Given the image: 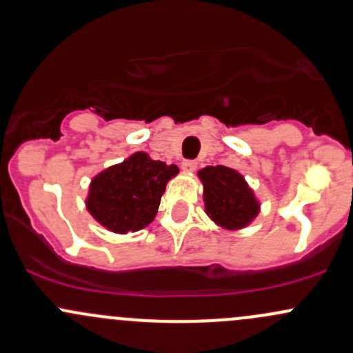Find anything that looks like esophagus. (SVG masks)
Returning <instances> with one entry per match:
<instances>
[{
    "instance_id": "1",
    "label": "esophagus",
    "mask_w": 353,
    "mask_h": 353,
    "mask_svg": "<svg viewBox=\"0 0 353 353\" xmlns=\"http://www.w3.org/2000/svg\"><path fill=\"white\" fill-rule=\"evenodd\" d=\"M183 170H186V172H192V170H196V167H198V162L196 161H183Z\"/></svg>"
}]
</instances>
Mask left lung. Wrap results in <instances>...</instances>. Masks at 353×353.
<instances>
[{
  "instance_id": "8db88e82",
  "label": "left lung",
  "mask_w": 353,
  "mask_h": 353,
  "mask_svg": "<svg viewBox=\"0 0 353 353\" xmlns=\"http://www.w3.org/2000/svg\"><path fill=\"white\" fill-rule=\"evenodd\" d=\"M205 186L206 214L226 230L243 228L259 214V201L242 174L225 165H208L198 172Z\"/></svg>"
}]
</instances>
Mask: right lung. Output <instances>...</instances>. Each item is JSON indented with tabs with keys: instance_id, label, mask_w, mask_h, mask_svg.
Here are the masks:
<instances>
[{
	"instance_id": "obj_1",
	"label": "right lung",
	"mask_w": 353,
	"mask_h": 353,
	"mask_svg": "<svg viewBox=\"0 0 353 353\" xmlns=\"http://www.w3.org/2000/svg\"><path fill=\"white\" fill-rule=\"evenodd\" d=\"M177 172V165L152 161L137 152L91 181L88 211L110 232H139L155 218L167 181Z\"/></svg>"
}]
</instances>
